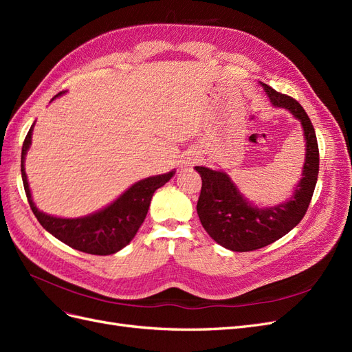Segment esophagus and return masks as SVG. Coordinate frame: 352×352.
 <instances>
[{
    "instance_id": "esophagus-1",
    "label": "esophagus",
    "mask_w": 352,
    "mask_h": 352,
    "mask_svg": "<svg viewBox=\"0 0 352 352\" xmlns=\"http://www.w3.org/2000/svg\"><path fill=\"white\" fill-rule=\"evenodd\" d=\"M194 163H195V162H188V164H189V166H192Z\"/></svg>"
}]
</instances>
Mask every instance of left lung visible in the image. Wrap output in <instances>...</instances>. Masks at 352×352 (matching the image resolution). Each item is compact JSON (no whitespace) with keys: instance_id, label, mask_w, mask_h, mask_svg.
I'll return each instance as SVG.
<instances>
[{"instance_id":"obj_1","label":"left lung","mask_w":352,"mask_h":352,"mask_svg":"<svg viewBox=\"0 0 352 352\" xmlns=\"http://www.w3.org/2000/svg\"><path fill=\"white\" fill-rule=\"evenodd\" d=\"M274 107L291 111L301 122L305 140V162L302 177L294 195L274 207H255L232 182L229 175L202 166L195 170L201 175L202 186L197 202V212L202 228L221 247L230 251H254L285 236L305 216L318 176V145L313 123L296 100L287 97L261 82Z\"/></svg>"}]
</instances>
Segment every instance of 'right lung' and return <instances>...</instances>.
I'll return each instance as SVG.
<instances>
[{
    "mask_svg": "<svg viewBox=\"0 0 352 352\" xmlns=\"http://www.w3.org/2000/svg\"><path fill=\"white\" fill-rule=\"evenodd\" d=\"M61 94H65V91L58 92L54 98ZM34 126L35 123L30 126L22 146V179L29 206L42 228L69 247L87 254L110 255L124 248L133 239L138 229L144 223L154 192L167 184L175 172L140 180L113 201L110 206L94 212V214L78 219L50 216L36 208L30 195L28 176L25 172V157L32 144Z\"/></svg>",
    "mask_w": 352,
    "mask_h": 352,
    "instance_id": "1",
    "label": "right lung"
}]
</instances>
